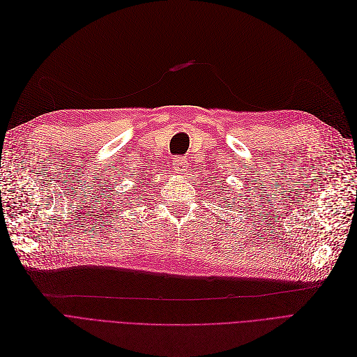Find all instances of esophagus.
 <instances>
[{"label":"esophagus","mask_w":357,"mask_h":357,"mask_svg":"<svg viewBox=\"0 0 357 357\" xmlns=\"http://www.w3.org/2000/svg\"><path fill=\"white\" fill-rule=\"evenodd\" d=\"M173 165H174L176 172H183L184 165H185V160H184V158H176V160L173 161Z\"/></svg>","instance_id":"34e87169"}]
</instances>
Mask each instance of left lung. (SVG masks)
Wrapping results in <instances>:
<instances>
[{
  "label": "left lung",
  "instance_id": "1",
  "mask_svg": "<svg viewBox=\"0 0 357 357\" xmlns=\"http://www.w3.org/2000/svg\"><path fill=\"white\" fill-rule=\"evenodd\" d=\"M224 192H225V190H224ZM228 200H229V199H228ZM234 200H235V197H232V202H234Z\"/></svg>",
  "mask_w": 357,
  "mask_h": 357
}]
</instances>
